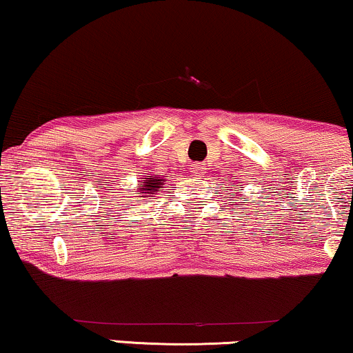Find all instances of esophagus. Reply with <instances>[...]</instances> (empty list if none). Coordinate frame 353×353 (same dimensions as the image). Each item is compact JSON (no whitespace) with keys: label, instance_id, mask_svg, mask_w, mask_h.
Here are the masks:
<instances>
[{"label":"esophagus","instance_id":"obj_1","mask_svg":"<svg viewBox=\"0 0 353 353\" xmlns=\"http://www.w3.org/2000/svg\"><path fill=\"white\" fill-rule=\"evenodd\" d=\"M193 173H199V175H204V173H206V165H204V163H194L193 165Z\"/></svg>","mask_w":353,"mask_h":353}]
</instances>
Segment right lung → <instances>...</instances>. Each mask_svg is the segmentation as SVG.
Returning a JSON list of instances; mask_svg holds the SVG:
<instances>
[{"label": "right lung", "mask_w": 353, "mask_h": 353, "mask_svg": "<svg viewBox=\"0 0 353 353\" xmlns=\"http://www.w3.org/2000/svg\"><path fill=\"white\" fill-rule=\"evenodd\" d=\"M163 180H160V176H154V178H145V180L141 181L142 183V188H141V193H147L150 196V194H154L159 191L160 188V183H162Z\"/></svg>", "instance_id": "add662e5"}]
</instances>
